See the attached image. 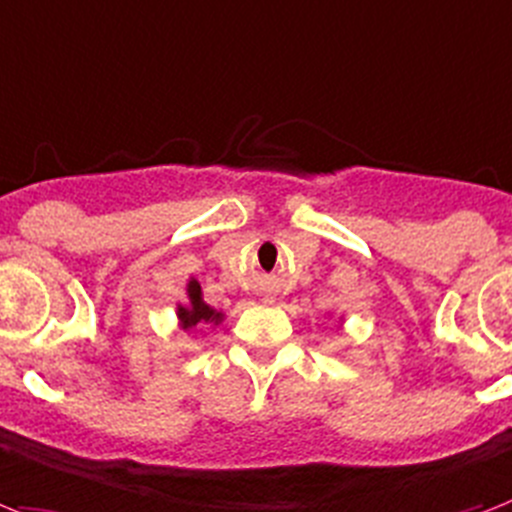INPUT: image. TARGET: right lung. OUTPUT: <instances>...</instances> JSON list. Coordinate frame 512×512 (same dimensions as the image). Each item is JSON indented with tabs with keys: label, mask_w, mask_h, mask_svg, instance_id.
<instances>
[{
	"label": "right lung",
	"mask_w": 512,
	"mask_h": 512,
	"mask_svg": "<svg viewBox=\"0 0 512 512\" xmlns=\"http://www.w3.org/2000/svg\"><path fill=\"white\" fill-rule=\"evenodd\" d=\"M224 312H216L214 306L203 301V290L195 277L187 282V304H177V322L182 330H190L195 325H222Z\"/></svg>",
	"instance_id": "right-lung-1"
}]
</instances>
